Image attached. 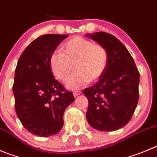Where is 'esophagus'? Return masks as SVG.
<instances>
[{"instance_id": "34e87169", "label": "esophagus", "mask_w": 157, "mask_h": 157, "mask_svg": "<svg viewBox=\"0 0 157 157\" xmlns=\"http://www.w3.org/2000/svg\"><path fill=\"white\" fill-rule=\"evenodd\" d=\"M80 94H81V91H80V90H74V96L77 97V96H78V95H80Z\"/></svg>"}]
</instances>
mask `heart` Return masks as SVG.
<instances>
[{"instance_id": "obj_1", "label": "heart", "mask_w": 157, "mask_h": 157, "mask_svg": "<svg viewBox=\"0 0 157 157\" xmlns=\"http://www.w3.org/2000/svg\"><path fill=\"white\" fill-rule=\"evenodd\" d=\"M63 52L54 51L49 56V67L58 80H67L74 64L76 72L66 83L70 89H77L90 81L98 80L106 71L109 54L105 46L94 44L82 36H74L62 46Z\"/></svg>"}]
</instances>
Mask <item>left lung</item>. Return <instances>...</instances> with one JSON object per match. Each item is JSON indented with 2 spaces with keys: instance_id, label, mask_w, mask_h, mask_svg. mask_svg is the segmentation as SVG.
<instances>
[{
  "instance_id": "1",
  "label": "left lung",
  "mask_w": 157,
  "mask_h": 157,
  "mask_svg": "<svg viewBox=\"0 0 157 157\" xmlns=\"http://www.w3.org/2000/svg\"><path fill=\"white\" fill-rule=\"evenodd\" d=\"M109 54L108 68L92 87L83 90L89 105L86 118L95 129L115 131L130 121L139 101L140 72L131 54L116 37L104 32L86 35Z\"/></svg>"
}]
</instances>
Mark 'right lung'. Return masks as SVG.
<instances>
[{
  "label": "right lung",
  "instance_id": "obj_1",
  "mask_svg": "<svg viewBox=\"0 0 157 157\" xmlns=\"http://www.w3.org/2000/svg\"><path fill=\"white\" fill-rule=\"evenodd\" d=\"M67 35L47 34L32 41L17 61L13 93L15 112L32 134L48 137L63 125V113L74 101L73 93L54 78L49 56Z\"/></svg>",
  "mask_w": 157,
  "mask_h": 157
}]
</instances>
